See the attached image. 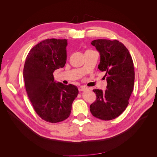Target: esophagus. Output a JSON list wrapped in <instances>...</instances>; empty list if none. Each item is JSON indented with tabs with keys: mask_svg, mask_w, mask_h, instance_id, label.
<instances>
[{
	"mask_svg": "<svg viewBox=\"0 0 157 157\" xmlns=\"http://www.w3.org/2000/svg\"><path fill=\"white\" fill-rule=\"evenodd\" d=\"M88 89V88H86L85 86H82L80 88H79V91H85V90H86Z\"/></svg>",
	"mask_w": 157,
	"mask_h": 157,
	"instance_id": "1",
	"label": "esophagus"
}]
</instances>
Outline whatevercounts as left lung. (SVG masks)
<instances>
[{
    "instance_id": "1",
    "label": "left lung",
    "mask_w": 157,
    "mask_h": 157,
    "mask_svg": "<svg viewBox=\"0 0 157 157\" xmlns=\"http://www.w3.org/2000/svg\"><path fill=\"white\" fill-rule=\"evenodd\" d=\"M100 53L98 68L105 72L107 89H94L96 101L90 107L94 117L111 120L125 111L134 89L135 72L127 48L117 40L97 39L91 43Z\"/></svg>"
}]
</instances>
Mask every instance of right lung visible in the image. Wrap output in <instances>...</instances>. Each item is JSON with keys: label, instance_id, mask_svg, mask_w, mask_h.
I'll return each mask as SVG.
<instances>
[{"label": "right lung", "instance_id": "1", "mask_svg": "<svg viewBox=\"0 0 157 157\" xmlns=\"http://www.w3.org/2000/svg\"><path fill=\"white\" fill-rule=\"evenodd\" d=\"M67 46V39H45L30 49L24 65L25 84L33 108L41 118L53 123L69 117L79 93L74 85L54 79V71L66 63Z\"/></svg>", "mask_w": 157, "mask_h": 157}]
</instances>
